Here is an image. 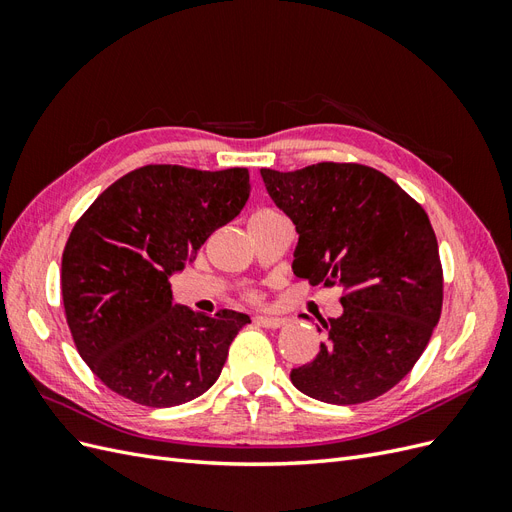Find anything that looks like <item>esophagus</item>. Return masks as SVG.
I'll return each instance as SVG.
<instances>
[{"label": "esophagus", "mask_w": 512, "mask_h": 512, "mask_svg": "<svg viewBox=\"0 0 512 512\" xmlns=\"http://www.w3.org/2000/svg\"><path fill=\"white\" fill-rule=\"evenodd\" d=\"M254 322L258 327H265V329H280L286 324L284 318H277V316H256Z\"/></svg>", "instance_id": "1"}]
</instances>
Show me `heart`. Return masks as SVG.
<instances>
[{"label":"heart","mask_w":512,"mask_h":512,"mask_svg":"<svg viewBox=\"0 0 512 512\" xmlns=\"http://www.w3.org/2000/svg\"><path fill=\"white\" fill-rule=\"evenodd\" d=\"M247 299L254 301V299H258V294L256 292H247Z\"/></svg>","instance_id":"1"}]
</instances>
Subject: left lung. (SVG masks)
<instances>
[{
  "label": "left lung",
  "instance_id": "obj_1",
  "mask_svg": "<svg viewBox=\"0 0 512 512\" xmlns=\"http://www.w3.org/2000/svg\"><path fill=\"white\" fill-rule=\"evenodd\" d=\"M260 175L297 226L294 275L342 288V316L320 320V352L290 371L292 384L335 406L391 391L421 359L442 314V262L425 209L380 170L354 162Z\"/></svg>",
  "mask_w": 512,
  "mask_h": 512
}]
</instances>
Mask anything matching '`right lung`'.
Masks as SVG:
<instances>
[{
  "mask_svg": "<svg viewBox=\"0 0 512 512\" xmlns=\"http://www.w3.org/2000/svg\"><path fill=\"white\" fill-rule=\"evenodd\" d=\"M247 168L147 164L123 175L74 224L61 256V297L81 359L117 395L170 408L220 378L250 316L173 305L170 275L250 198Z\"/></svg>",
  "mask_w": 512,
  "mask_h": 512,
  "instance_id": "1",
  "label": "right lung"
}]
</instances>
